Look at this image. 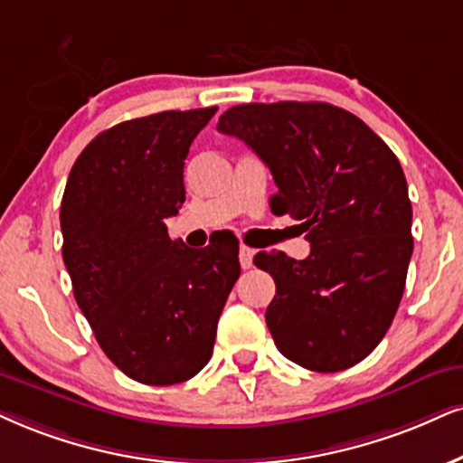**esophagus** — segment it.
Segmentation results:
<instances>
[{
    "label": "esophagus",
    "instance_id": "esophagus-1",
    "mask_svg": "<svg viewBox=\"0 0 463 463\" xmlns=\"http://www.w3.org/2000/svg\"><path fill=\"white\" fill-rule=\"evenodd\" d=\"M253 255H255V250L249 247H241V250H238V258H241V266L244 268V270L253 266Z\"/></svg>",
    "mask_w": 463,
    "mask_h": 463
}]
</instances>
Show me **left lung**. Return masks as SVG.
Listing matches in <instances>:
<instances>
[{
	"mask_svg": "<svg viewBox=\"0 0 463 463\" xmlns=\"http://www.w3.org/2000/svg\"><path fill=\"white\" fill-rule=\"evenodd\" d=\"M277 184L270 210L307 232L305 260L260 250L277 294L266 324L279 352L333 373L367 358L395 317L412 258V203L397 156L363 119L328 102H249L219 118Z\"/></svg>",
	"mask_w": 463,
	"mask_h": 463,
	"instance_id": "8db88e82",
	"label": "left lung"
}]
</instances>
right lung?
<instances>
[{
	"instance_id": "add662e5",
	"label": "right lung",
	"mask_w": 463,
	"mask_h": 463,
	"mask_svg": "<svg viewBox=\"0 0 463 463\" xmlns=\"http://www.w3.org/2000/svg\"><path fill=\"white\" fill-rule=\"evenodd\" d=\"M216 107L163 111L96 135L61 197V258L102 352L141 384L191 380L213 356L216 324L241 277L238 241H171L184 161Z\"/></svg>"
}]
</instances>
